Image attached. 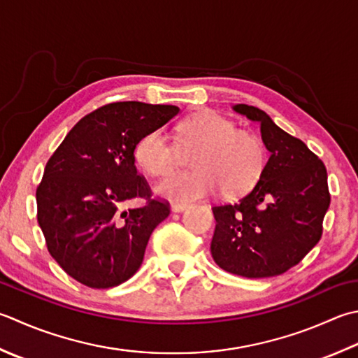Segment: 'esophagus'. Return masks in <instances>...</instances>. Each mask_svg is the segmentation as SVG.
I'll list each match as a JSON object with an SVG mask.
<instances>
[{
    "label": "esophagus",
    "instance_id": "1",
    "mask_svg": "<svg viewBox=\"0 0 358 358\" xmlns=\"http://www.w3.org/2000/svg\"><path fill=\"white\" fill-rule=\"evenodd\" d=\"M186 208H187L186 203H173V205H172V211H173V213H181V211H185Z\"/></svg>",
    "mask_w": 358,
    "mask_h": 358
}]
</instances>
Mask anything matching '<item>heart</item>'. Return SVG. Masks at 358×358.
Segmentation results:
<instances>
[{
  "label": "heart",
  "instance_id": "obj_1",
  "mask_svg": "<svg viewBox=\"0 0 358 358\" xmlns=\"http://www.w3.org/2000/svg\"><path fill=\"white\" fill-rule=\"evenodd\" d=\"M177 142L180 148L163 129H155L135 147L136 163L153 177H164L177 167L180 148L197 149L192 155L195 169L173 173L157 186V192L171 200L203 199L219 187L225 197H239L257 183L267 164L264 139L213 110L181 122Z\"/></svg>",
  "mask_w": 358,
  "mask_h": 358
}]
</instances>
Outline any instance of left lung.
I'll use <instances>...</instances> for the list:
<instances>
[{"label": "left lung", "instance_id": "obj_1", "mask_svg": "<svg viewBox=\"0 0 358 358\" xmlns=\"http://www.w3.org/2000/svg\"><path fill=\"white\" fill-rule=\"evenodd\" d=\"M234 110L261 125L270 158L256 186L234 203L214 205L211 255L243 278L282 275L303 261L323 234L331 194L323 161L265 111L245 103Z\"/></svg>", "mask_w": 358, "mask_h": 358}]
</instances>
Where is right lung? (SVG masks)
<instances>
[{
    "instance_id": "1",
    "label": "right lung",
    "mask_w": 358,
    "mask_h": 358,
    "mask_svg": "<svg viewBox=\"0 0 358 358\" xmlns=\"http://www.w3.org/2000/svg\"><path fill=\"white\" fill-rule=\"evenodd\" d=\"M175 105L111 102L83 116L48 159L37 220L55 262L80 284L110 289L141 267L152 231L171 214L135 167L145 133L178 115ZM143 198L139 208L123 203Z\"/></svg>"
}]
</instances>
